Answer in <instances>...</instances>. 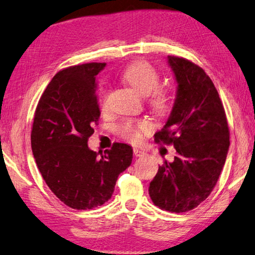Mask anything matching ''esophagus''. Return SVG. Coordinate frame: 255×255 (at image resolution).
I'll return each instance as SVG.
<instances>
[{
	"instance_id": "34e87169",
	"label": "esophagus",
	"mask_w": 255,
	"mask_h": 255,
	"mask_svg": "<svg viewBox=\"0 0 255 255\" xmlns=\"http://www.w3.org/2000/svg\"><path fill=\"white\" fill-rule=\"evenodd\" d=\"M133 152H134V156L135 157H142V156L145 155L144 151H142V150H140V149H136V148H134V150H133Z\"/></svg>"
}]
</instances>
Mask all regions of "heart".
<instances>
[{
	"label": "heart",
	"instance_id": "obj_1",
	"mask_svg": "<svg viewBox=\"0 0 255 255\" xmlns=\"http://www.w3.org/2000/svg\"><path fill=\"white\" fill-rule=\"evenodd\" d=\"M123 80L128 83L137 93L147 96L151 94L152 104L158 108H165L167 106L166 91L159 88V74L153 66L145 61H137L128 66L122 74ZM151 123L148 121H140L133 123L131 121L122 123L119 127V131L125 139L130 141H136L142 132L151 130Z\"/></svg>",
	"mask_w": 255,
	"mask_h": 255
}]
</instances>
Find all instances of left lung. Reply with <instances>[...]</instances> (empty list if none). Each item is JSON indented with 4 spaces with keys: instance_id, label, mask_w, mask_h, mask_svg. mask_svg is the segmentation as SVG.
<instances>
[{
    "instance_id": "left-lung-1",
    "label": "left lung",
    "mask_w": 255,
    "mask_h": 255,
    "mask_svg": "<svg viewBox=\"0 0 255 255\" xmlns=\"http://www.w3.org/2000/svg\"><path fill=\"white\" fill-rule=\"evenodd\" d=\"M177 83L169 118L155 133L157 142L173 143L177 156L159 166L150 182L152 202L170 212H185L214 190L229 149L226 114L214 82L197 64L168 56Z\"/></svg>"
}]
</instances>
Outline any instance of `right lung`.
Wrapping results in <instances>:
<instances>
[{
	"label": "right lung",
	"instance_id": "1",
	"mask_svg": "<svg viewBox=\"0 0 255 255\" xmlns=\"http://www.w3.org/2000/svg\"><path fill=\"white\" fill-rule=\"evenodd\" d=\"M106 63L70 66L56 73L35 112L31 149L46 184L72 209H93L111 199L119 175L132 162L133 149L114 143L104 153L88 139L100 110L96 77Z\"/></svg>",
	"mask_w": 255,
	"mask_h": 255
}]
</instances>
